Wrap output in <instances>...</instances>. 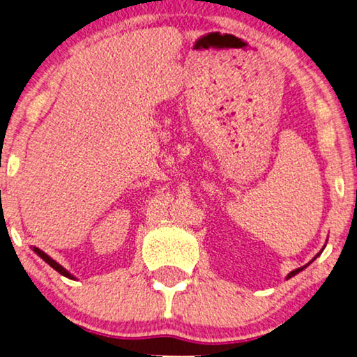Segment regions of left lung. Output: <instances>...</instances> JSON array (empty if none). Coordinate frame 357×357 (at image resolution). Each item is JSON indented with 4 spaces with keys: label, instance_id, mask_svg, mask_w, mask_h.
Here are the masks:
<instances>
[{
    "label": "left lung",
    "instance_id": "left-lung-1",
    "mask_svg": "<svg viewBox=\"0 0 357 357\" xmlns=\"http://www.w3.org/2000/svg\"><path fill=\"white\" fill-rule=\"evenodd\" d=\"M303 268H305V266H303ZM303 268H298V269H296V271H292V273H291V274H289V275H287V279H291V278H292V275H296V274H297V273H301V271H302V269H303Z\"/></svg>",
    "mask_w": 357,
    "mask_h": 357
}]
</instances>
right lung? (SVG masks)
I'll list each match as a JSON object with an SVG mask.
<instances>
[{"mask_svg":"<svg viewBox=\"0 0 357 357\" xmlns=\"http://www.w3.org/2000/svg\"><path fill=\"white\" fill-rule=\"evenodd\" d=\"M34 251H36V253H37V255H39V256H40V258H42V259H44V261H45V263H49V264L52 266V268H54L55 271H59V273H60L61 275H65V278H70V279H73V275H71V274L68 273V271H65L63 268H61V266H60L59 263H55V261H54V259H52V258H50V256H47V255L44 253V251H40L39 248H34Z\"/></svg>","mask_w":357,"mask_h":357,"instance_id":"right-lung-1","label":"right lung"}]
</instances>
